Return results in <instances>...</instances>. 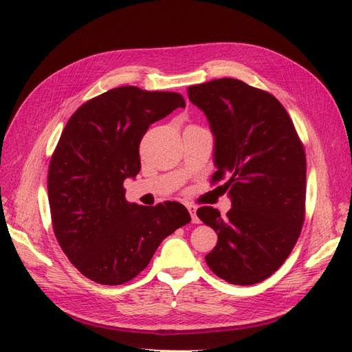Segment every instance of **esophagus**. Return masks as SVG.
<instances>
[{
	"label": "esophagus",
	"instance_id": "1",
	"mask_svg": "<svg viewBox=\"0 0 352 352\" xmlns=\"http://www.w3.org/2000/svg\"><path fill=\"white\" fill-rule=\"evenodd\" d=\"M187 210H189V213L192 216V222L199 223V219H198V216H196V207L195 206H187Z\"/></svg>",
	"mask_w": 352,
	"mask_h": 352
}]
</instances>
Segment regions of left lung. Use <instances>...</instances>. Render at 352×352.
<instances>
[{"mask_svg": "<svg viewBox=\"0 0 352 352\" xmlns=\"http://www.w3.org/2000/svg\"><path fill=\"white\" fill-rule=\"evenodd\" d=\"M187 94L216 138L211 184L230 192L226 216L213 207L196 214L217 234L206 256L211 272L232 285L265 280L287 261L306 216V154L283 104L264 89L223 78Z\"/></svg>", "mask_w": 352, "mask_h": 352, "instance_id": "left-lung-1", "label": "left lung"}]
</instances>
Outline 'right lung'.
Masks as SVG:
<instances>
[{
  "label": "right lung",
  "instance_id": "add662e5",
  "mask_svg": "<svg viewBox=\"0 0 352 352\" xmlns=\"http://www.w3.org/2000/svg\"><path fill=\"white\" fill-rule=\"evenodd\" d=\"M184 106L178 93L120 87L80 104L65 124L49 162V208L63 252L89 280H132L159 244L190 222L175 201L129 204L122 186L141 170L148 127Z\"/></svg>",
  "mask_w": 352,
  "mask_h": 352
}]
</instances>
